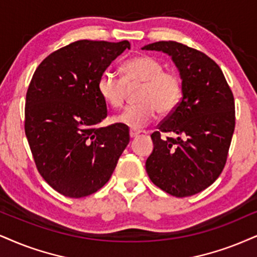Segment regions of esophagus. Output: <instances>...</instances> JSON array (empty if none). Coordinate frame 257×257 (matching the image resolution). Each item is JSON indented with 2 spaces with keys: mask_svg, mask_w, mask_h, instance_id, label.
Instances as JSON below:
<instances>
[{
  "mask_svg": "<svg viewBox=\"0 0 257 257\" xmlns=\"http://www.w3.org/2000/svg\"><path fill=\"white\" fill-rule=\"evenodd\" d=\"M142 131H139V130H130V137L131 138H136L138 135H141Z\"/></svg>",
  "mask_w": 257,
  "mask_h": 257,
  "instance_id": "1",
  "label": "esophagus"
}]
</instances>
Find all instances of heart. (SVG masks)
<instances>
[{
	"label": "heart",
	"mask_w": 257,
	"mask_h": 257,
	"mask_svg": "<svg viewBox=\"0 0 257 257\" xmlns=\"http://www.w3.org/2000/svg\"><path fill=\"white\" fill-rule=\"evenodd\" d=\"M123 77L104 71L97 81V93L108 106L120 108L125 102L126 84L142 83L138 104L128 107L115 118V121L139 130L156 118L157 113L168 115L181 100L182 83L179 75L164 71L158 59L149 55H137L122 64Z\"/></svg>",
	"instance_id": "obj_1"
}]
</instances>
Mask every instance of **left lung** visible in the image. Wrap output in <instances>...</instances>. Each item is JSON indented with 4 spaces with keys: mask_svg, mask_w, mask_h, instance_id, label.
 <instances>
[{
    "mask_svg": "<svg viewBox=\"0 0 257 257\" xmlns=\"http://www.w3.org/2000/svg\"><path fill=\"white\" fill-rule=\"evenodd\" d=\"M142 50L172 57L182 81L181 101L151 135L147 173L169 194L194 195L216 181L226 163L235 130L232 91L217 63L198 50L176 41H157ZM161 132L178 138L162 140Z\"/></svg>",
    "mask_w": 257,
    "mask_h": 257,
    "instance_id": "8db88e82",
    "label": "left lung"
}]
</instances>
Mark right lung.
I'll use <instances>...</instances> for the list:
<instances>
[{
  "label": "right lung",
  "mask_w": 257,
  "mask_h": 257,
  "mask_svg": "<svg viewBox=\"0 0 257 257\" xmlns=\"http://www.w3.org/2000/svg\"><path fill=\"white\" fill-rule=\"evenodd\" d=\"M130 47L127 40L75 41L47 56L32 77L25 134L38 172L63 195L83 198L99 191L127 147L126 125L97 127L107 116L97 81Z\"/></svg>",
  "instance_id": "add662e5"
}]
</instances>
